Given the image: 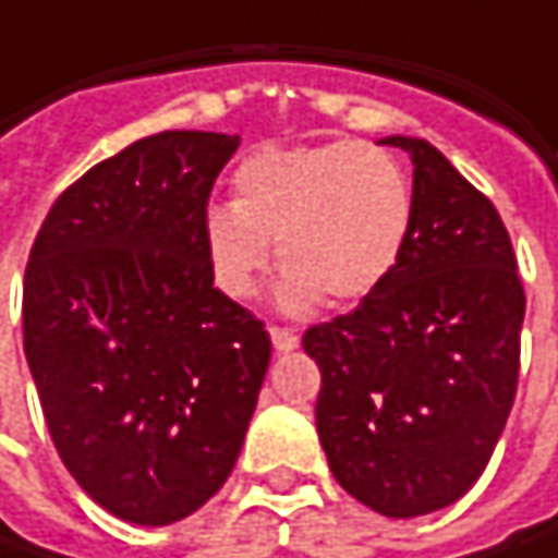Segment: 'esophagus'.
<instances>
[{
	"label": "esophagus",
	"mask_w": 558,
	"mask_h": 558,
	"mask_svg": "<svg viewBox=\"0 0 558 558\" xmlns=\"http://www.w3.org/2000/svg\"><path fill=\"white\" fill-rule=\"evenodd\" d=\"M269 338H272V348L279 351V354H289V351H295L299 348V335L295 331H289V328H269Z\"/></svg>",
	"instance_id": "34e87169"
}]
</instances>
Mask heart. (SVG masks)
I'll list each match as a JSON object with an SVG mask.
<instances>
[{"label": "heart", "mask_w": 558, "mask_h": 558, "mask_svg": "<svg viewBox=\"0 0 558 558\" xmlns=\"http://www.w3.org/2000/svg\"><path fill=\"white\" fill-rule=\"evenodd\" d=\"M410 230L407 171L390 151L354 142L259 148L233 171V204H210L201 217L210 276L230 299L256 295L276 243L286 315H305L325 295L335 305L374 295Z\"/></svg>", "instance_id": "b5f03b06"}]
</instances>
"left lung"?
Returning <instances> with one entry per match:
<instances>
[{
	"instance_id": "8db88e82",
	"label": "left lung",
	"mask_w": 558,
	"mask_h": 558,
	"mask_svg": "<svg viewBox=\"0 0 558 558\" xmlns=\"http://www.w3.org/2000/svg\"><path fill=\"white\" fill-rule=\"evenodd\" d=\"M380 142L413 161L407 250L302 348L322 371L315 425L331 474L364 507L410 520L481 477L517 397L526 299L494 204L425 140Z\"/></svg>"
}]
</instances>
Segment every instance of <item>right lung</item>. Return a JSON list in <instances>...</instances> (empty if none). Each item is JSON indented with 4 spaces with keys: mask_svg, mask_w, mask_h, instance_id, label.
I'll list each match as a JSON object with an SVG mask.
<instances>
[{
    "mask_svg": "<svg viewBox=\"0 0 558 558\" xmlns=\"http://www.w3.org/2000/svg\"><path fill=\"white\" fill-rule=\"evenodd\" d=\"M240 136L171 130L74 181L22 295L25 357L54 448L107 513L168 526L230 477L269 335L214 289L201 217Z\"/></svg>",
    "mask_w": 558,
    "mask_h": 558,
    "instance_id": "1",
    "label": "right lung"
}]
</instances>
